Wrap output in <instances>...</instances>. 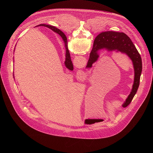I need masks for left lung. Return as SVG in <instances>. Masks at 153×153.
Instances as JSON below:
<instances>
[{
	"instance_id": "8db88e82",
	"label": "left lung",
	"mask_w": 153,
	"mask_h": 153,
	"mask_svg": "<svg viewBox=\"0 0 153 153\" xmlns=\"http://www.w3.org/2000/svg\"><path fill=\"white\" fill-rule=\"evenodd\" d=\"M56 30L57 34L62 37L63 33L60 30L57 28ZM103 50L111 52L115 51L125 54L132 61L134 71V83L131 91L122 105L123 107H126L132 101L139 86L142 70L140 55L131 40L125 33L115 31L102 32L96 37L94 41L93 47L90 53L86 68L92 67L93 64L97 62L99 57L100 51Z\"/></svg>"
}]
</instances>
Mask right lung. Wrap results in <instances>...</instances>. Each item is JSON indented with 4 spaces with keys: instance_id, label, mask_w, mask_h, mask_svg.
<instances>
[{
    "instance_id": "add662e5",
    "label": "right lung",
    "mask_w": 153,
    "mask_h": 153,
    "mask_svg": "<svg viewBox=\"0 0 153 153\" xmlns=\"http://www.w3.org/2000/svg\"><path fill=\"white\" fill-rule=\"evenodd\" d=\"M38 27H40V26H43V27H47L51 30H52L53 31H54L55 33H57V31L56 30V28L53 27V26H51V25H46V24H40L39 25H37ZM62 32V31H61ZM62 39H63V40L64 42V43H65V49H66V54H65V61L64 62L65 63V67H66L68 70H73V63H72V61L71 60V57H70V52H69V50H68V43H67V37L65 36V35L63 33V36H62ZM14 73V72H13ZM13 76H14V74H13Z\"/></svg>"
}]
</instances>
